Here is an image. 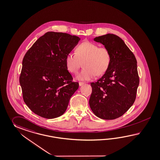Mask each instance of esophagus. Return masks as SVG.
Returning <instances> with one entry per match:
<instances>
[{"label": "esophagus", "instance_id": "34e87169", "mask_svg": "<svg viewBox=\"0 0 160 160\" xmlns=\"http://www.w3.org/2000/svg\"><path fill=\"white\" fill-rule=\"evenodd\" d=\"M85 83L84 82H79V86H82L83 85V84H84Z\"/></svg>", "mask_w": 160, "mask_h": 160}]
</instances>
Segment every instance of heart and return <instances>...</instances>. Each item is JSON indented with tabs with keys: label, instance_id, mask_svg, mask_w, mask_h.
<instances>
[{
	"label": "heart",
	"instance_id": "1",
	"mask_svg": "<svg viewBox=\"0 0 160 160\" xmlns=\"http://www.w3.org/2000/svg\"><path fill=\"white\" fill-rule=\"evenodd\" d=\"M111 62V53L106 47H99L96 43L89 41L83 42L75 50V54L69 52L65 58L67 70L76 74L82 66L84 68L78 73V80L88 81L104 74Z\"/></svg>",
	"mask_w": 160,
	"mask_h": 160
}]
</instances>
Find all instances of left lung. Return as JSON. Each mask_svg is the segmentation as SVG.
Listing matches in <instances>:
<instances>
[{
    "label": "left lung",
    "mask_w": 160,
    "mask_h": 160,
    "mask_svg": "<svg viewBox=\"0 0 160 160\" xmlns=\"http://www.w3.org/2000/svg\"><path fill=\"white\" fill-rule=\"evenodd\" d=\"M94 40L109 49L111 62L101 78L91 83L89 104L98 117L114 120L122 116L135 101L139 84L137 59L118 36L108 33Z\"/></svg>",
    "instance_id": "1"
}]
</instances>
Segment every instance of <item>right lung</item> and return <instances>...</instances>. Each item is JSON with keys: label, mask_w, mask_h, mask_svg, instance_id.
<instances>
[{"label": "right lung", "mask_w": 160, "mask_h": 160, "mask_svg": "<svg viewBox=\"0 0 160 160\" xmlns=\"http://www.w3.org/2000/svg\"><path fill=\"white\" fill-rule=\"evenodd\" d=\"M80 40L66 33L48 32L26 52L20 83L23 101L36 114L51 119L65 112L79 86L66 69L65 58Z\"/></svg>", "instance_id": "obj_1"}]
</instances>
